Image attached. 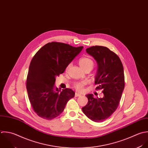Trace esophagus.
I'll list each match as a JSON object with an SVG mask.
<instances>
[{"label": "esophagus", "mask_w": 148, "mask_h": 148, "mask_svg": "<svg viewBox=\"0 0 148 148\" xmlns=\"http://www.w3.org/2000/svg\"><path fill=\"white\" fill-rule=\"evenodd\" d=\"M79 96H81V95H80L79 93H75V97H79Z\"/></svg>", "instance_id": "34e87169"}]
</instances>
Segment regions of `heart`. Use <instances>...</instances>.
Returning a JSON list of instances; mask_svg holds the SVG:
<instances>
[{"mask_svg": "<svg viewBox=\"0 0 148 148\" xmlns=\"http://www.w3.org/2000/svg\"><path fill=\"white\" fill-rule=\"evenodd\" d=\"M79 66L83 69L84 70H85L88 68H91L92 69L94 65L93 62L88 58H82L79 60ZM86 82L84 81L81 82H75L74 84V87L75 88L76 90L78 91H81L82 90L84 86L85 85Z\"/></svg>", "mask_w": 148, "mask_h": 148, "instance_id": "1", "label": "heart"}]
</instances>
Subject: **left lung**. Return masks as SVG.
I'll return each instance as SVG.
<instances>
[{"instance_id":"1","label":"left lung","mask_w":148,"mask_h":148,"mask_svg":"<svg viewBox=\"0 0 148 148\" xmlns=\"http://www.w3.org/2000/svg\"><path fill=\"white\" fill-rule=\"evenodd\" d=\"M86 51L97 62L96 89H102L104 97L95 99L92 94L86 95L88 102L82 109L88 118L100 122L108 119L118 107L125 88L124 70L119 56L107 47L93 46Z\"/></svg>"}]
</instances>
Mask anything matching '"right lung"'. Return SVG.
<instances>
[{
    "mask_svg": "<svg viewBox=\"0 0 148 148\" xmlns=\"http://www.w3.org/2000/svg\"><path fill=\"white\" fill-rule=\"evenodd\" d=\"M69 44L52 42L41 47L31 60L26 79V89L31 106L40 118L51 120L64 110L75 92L55 86L56 77L64 73L83 49Z\"/></svg>",
    "mask_w": 148,
    "mask_h": 148,
    "instance_id": "right-lung-1",
    "label": "right lung"
}]
</instances>
